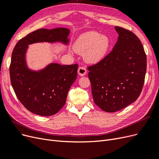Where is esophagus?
<instances>
[{"label": "esophagus", "mask_w": 159, "mask_h": 159, "mask_svg": "<svg viewBox=\"0 0 159 159\" xmlns=\"http://www.w3.org/2000/svg\"><path fill=\"white\" fill-rule=\"evenodd\" d=\"M78 72L80 76H84L87 74V70H86L85 68H84V67H80L78 70Z\"/></svg>", "instance_id": "1"}]
</instances>
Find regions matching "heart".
I'll use <instances>...</instances> for the list:
<instances>
[{"label":"heart","instance_id":"b5f03b06","mask_svg":"<svg viewBox=\"0 0 159 159\" xmlns=\"http://www.w3.org/2000/svg\"><path fill=\"white\" fill-rule=\"evenodd\" d=\"M110 45L107 36L91 31L81 35L74 44V50L79 54H84L86 61L97 64L106 55Z\"/></svg>","mask_w":159,"mask_h":159}]
</instances>
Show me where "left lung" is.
<instances>
[{
  "label": "left lung",
  "instance_id": "8db88e82",
  "mask_svg": "<svg viewBox=\"0 0 159 159\" xmlns=\"http://www.w3.org/2000/svg\"><path fill=\"white\" fill-rule=\"evenodd\" d=\"M115 29L119 37L113 50L88 68L94 103L109 113L135 102L147 71V56L139 38L123 28L115 26Z\"/></svg>",
  "mask_w": 159,
  "mask_h": 159
}]
</instances>
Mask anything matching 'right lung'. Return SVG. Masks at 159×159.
I'll return each instance as SVG.
<instances>
[{"mask_svg": "<svg viewBox=\"0 0 159 159\" xmlns=\"http://www.w3.org/2000/svg\"><path fill=\"white\" fill-rule=\"evenodd\" d=\"M70 32L66 28H41L28 34L14 47L10 65L11 84L20 103L33 113L51 116L63 107L68 91L76 80L78 65L52 63L42 70H32L26 61L28 45L38 42L67 45Z\"/></svg>", "mask_w": 159, "mask_h": 159, "instance_id": "add662e5", "label": "right lung"}]
</instances>
